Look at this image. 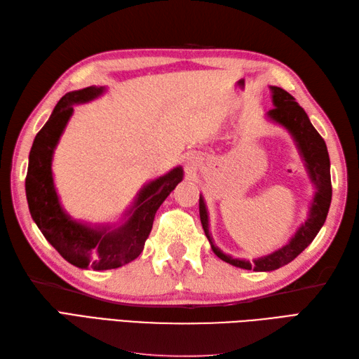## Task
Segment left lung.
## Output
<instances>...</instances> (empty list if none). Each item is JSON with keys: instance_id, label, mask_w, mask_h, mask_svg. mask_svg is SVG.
<instances>
[{"instance_id": "left-lung-1", "label": "left lung", "mask_w": 359, "mask_h": 359, "mask_svg": "<svg viewBox=\"0 0 359 359\" xmlns=\"http://www.w3.org/2000/svg\"><path fill=\"white\" fill-rule=\"evenodd\" d=\"M272 90V101L273 108L268 111V116L278 122L283 127H286L290 135L294 136L297 145L299 148V153L303 154L307 170H309L311 179L316 188V194L313 198V203L311 208L309 219L306 220L302 228L297 231L295 237L289 243L275 251L271 255H266L258 258L252 264L245 260H238V258H232L226 254H223L219 248L212 245V240L210 236V229H208V212L205 208V202L202 196L198 198V212H200V222L205 234L210 240L211 248L214 254L223 262H226L232 266H237L241 269L248 271H275L290 263L295 257L302 254L304 249L309 246L313 238L318 234V231L326 222L330 200H332V182H330V161L326 142L320 136V133L313 128L309 118H307L306 111L295 102V97L289 95L286 90L280 87H271Z\"/></svg>"}]
</instances>
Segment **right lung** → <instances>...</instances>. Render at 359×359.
I'll return each mask as SVG.
<instances>
[{"mask_svg":"<svg viewBox=\"0 0 359 359\" xmlns=\"http://www.w3.org/2000/svg\"><path fill=\"white\" fill-rule=\"evenodd\" d=\"M102 91V87H87L70 91L60 99L50 119L33 140L26 176L29 210L43 236L67 262L81 269L95 271L121 268L140 255L151 232L156 211L183 177L179 166L148 183L139 193L128 220L113 231L88 228L67 217L53 187V149L73 113L72 105L88 102Z\"/></svg>","mask_w":359,"mask_h":359,"instance_id":"obj_1","label":"right lung"}]
</instances>
